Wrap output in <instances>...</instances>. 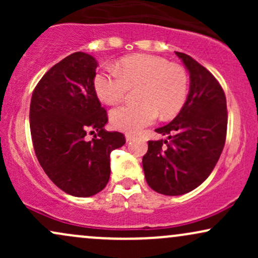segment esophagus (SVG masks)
I'll return each mask as SVG.
<instances>
[{"mask_svg": "<svg viewBox=\"0 0 258 258\" xmlns=\"http://www.w3.org/2000/svg\"><path fill=\"white\" fill-rule=\"evenodd\" d=\"M125 137H126V142H131V141H133V139H135V135H131V133H126Z\"/></svg>", "mask_w": 258, "mask_h": 258, "instance_id": "1", "label": "esophagus"}]
</instances>
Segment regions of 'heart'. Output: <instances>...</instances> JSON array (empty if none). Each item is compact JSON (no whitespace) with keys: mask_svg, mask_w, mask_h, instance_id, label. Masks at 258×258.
<instances>
[{"mask_svg":"<svg viewBox=\"0 0 258 258\" xmlns=\"http://www.w3.org/2000/svg\"><path fill=\"white\" fill-rule=\"evenodd\" d=\"M94 91L106 104H116L130 88L139 87V104L112 109L110 122L116 130L136 133L152 125L158 115L168 119L178 114L188 98L189 78L182 65L153 54H133L122 58L115 70L97 73Z\"/></svg>","mask_w":258,"mask_h":258,"instance_id":"heart-1","label":"heart"}]
</instances>
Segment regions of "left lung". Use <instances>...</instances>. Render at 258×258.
Listing matches in <instances>:
<instances>
[{
  "instance_id": "1",
  "label": "left lung",
  "mask_w": 258,
  "mask_h": 258,
  "mask_svg": "<svg viewBox=\"0 0 258 258\" xmlns=\"http://www.w3.org/2000/svg\"><path fill=\"white\" fill-rule=\"evenodd\" d=\"M190 78L184 106L166 126L155 131L167 139L148 142L143 156L147 183L164 195H182L199 186L220 159L227 135L226 94L206 68L176 52Z\"/></svg>"
}]
</instances>
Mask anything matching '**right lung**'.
Listing matches in <instances>:
<instances>
[{"label":"right lung","instance_id":"add662e5","mask_svg":"<svg viewBox=\"0 0 258 258\" xmlns=\"http://www.w3.org/2000/svg\"><path fill=\"white\" fill-rule=\"evenodd\" d=\"M97 67L87 53L68 55L42 76L30 103L31 138L41 167L58 188L79 198L105 188L110 153L126 142L122 133L104 130L106 110L93 86ZM87 133L96 135L87 141Z\"/></svg>","mask_w":258,"mask_h":258}]
</instances>
